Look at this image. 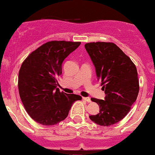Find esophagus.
Here are the masks:
<instances>
[{
	"mask_svg": "<svg viewBox=\"0 0 155 155\" xmlns=\"http://www.w3.org/2000/svg\"><path fill=\"white\" fill-rule=\"evenodd\" d=\"M82 99H83V100L86 101V102H91L90 97H83Z\"/></svg>",
	"mask_w": 155,
	"mask_h": 155,
	"instance_id": "obj_1",
	"label": "esophagus"
}]
</instances>
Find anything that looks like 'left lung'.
<instances>
[{"label":"left lung","instance_id":"1","mask_svg":"<svg viewBox=\"0 0 155 155\" xmlns=\"http://www.w3.org/2000/svg\"><path fill=\"white\" fill-rule=\"evenodd\" d=\"M84 48L105 94L104 100L91 99L99 105V112L89 117L99 125H114L128 114L137 97L140 87L136 66L114 43L92 42Z\"/></svg>","mask_w":155,"mask_h":155}]
</instances>
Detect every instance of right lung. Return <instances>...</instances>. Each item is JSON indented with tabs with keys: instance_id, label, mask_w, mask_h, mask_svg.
<instances>
[{
	"instance_id": "add662e5",
	"label": "right lung",
	"mask_w": 155,
	"mask_h": 155,
	"mask_svg": "<svg viewBox=\"0 0 155 155\" xmlns=\"http://www.w3.org/2000/svg\"><path fill=\"white\" fill-rule=\"evenodd\" d=\"M81 42L52 41L31 53L22 63L18 90L25 110L35 122L56 125L68 117L70 109L82 97L60 92L57 79L62 73L65 58Z\"/></svg>"
}]
</instances>
